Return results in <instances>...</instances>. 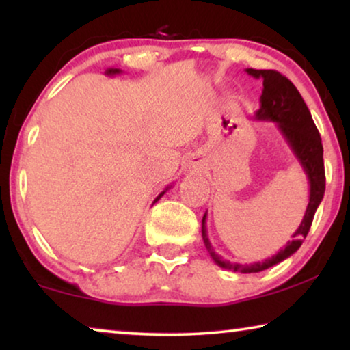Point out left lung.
Segmentation results:
<instances>
[{"mask_svg":"<svg viewBox=\"0 0 350 350\" xmlns=\"http://www.w3.org/2000/svg\"><path fill=\"white\" fill-rule=\"evenodd\" d=\"M248 75L255 78H262V95H261V108L258 109V119H271L279 124L280 131L288 138L291 148H293L296 156L303 164L306 174H308L310 183L309 205L306 210L304 219L298 228V231L293 234V241L288 242L284 250H280L275 256L262 262L255 265H232L229 261H223L218 255H215L212 245L207 239L205 231V217L202 219V239L210 256L218 266L224 269H231L234 272H260L267 267L284 261L285 258L298 250L303 243V239L308 236L310 224H312L315 210L319 204L322 202L325 193V165H323V146L322 138H320L319 129L315 127L310 116L308 107H306L303 97L295 88L291 81L279 73L277 70H247Z\"/></svg>","mask_w":350,"mask_h":350,"instance_id":"obj_1","label":"left lung"}]
</instances>
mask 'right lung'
Segmentation results:
<instances>
[{"mask_svg": "<svg viewBox=\"0 0 350 350\" xmlns=\"http://www.w3.org/2000/svg\"><path fill=\"white\" fill-rule=\"evenodd\" d=\"M108 73H119V70H108ZM162 194H164V193H161L159 198H161ZM159 198H157V199H159ZM157 199H156V200H157ZM156 200H154V202H156Z\"/></svg>", "mask_w": 350, "mask_h": 350, "instance_id": "right-lung-1", "label": "right lung"}]
</instances>
